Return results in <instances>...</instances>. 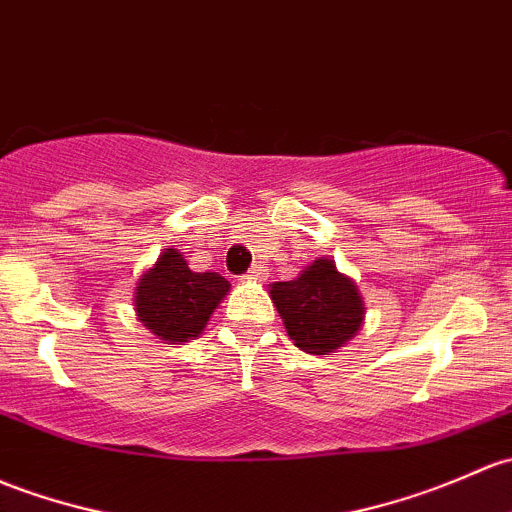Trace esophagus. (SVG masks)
I'll list each match as a JSON object with an SVG mask.
<instances>
[{"label": "esophagus", "mask_w": 512, "mask_h": 512, "mask_svg": "<svg viewBox=\"0 0 512 512\" xmlns=\"http://www.w3.org/2000/svg\"><path fill=\"white\" fill-rule=\"evenodd\" d=\"M267 274L265 265H252L250 272H247V279H262Z\"/></svg>", "instance_id": "obj_1"}]
</instances>
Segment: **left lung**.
Returning <instances> with one entry per match:
<instances>
[{
    "label": "left lung",
    "mask_w": 512,
    "mask_h": 512,
    "mask_svg": "<svg viewBox=\"0 0 512 512\" xmlns=\"http://www.w3.org/2000/svg\"><path fill=\"white\" fill-rule=\"evenodd\" d=\"M270 297L289 338L304 353H336L363 326L358 287L326 257L311 262L292 282H274Z\"/></svg>",
    "instance_id": "left-lung-1"
}]
</instances>
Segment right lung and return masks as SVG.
<instances>
[{
    "instance_id": "1",
    "label": "right lung",
    "mask_w": 512,
    "mask_h": 512,
    "mask_svg": "<svg viewBox=\"0 0 512 512\" xmlns=\"http://www.w3.org/2000/svg\"><path fill=\"white\" fill-rule=\"evenodd\" d=\"M228 292V279L218 272H193L179 250L166 247L137 282L134 311L161 341L186 343L198 338Z\"/></svg>"
}]
</instances>
